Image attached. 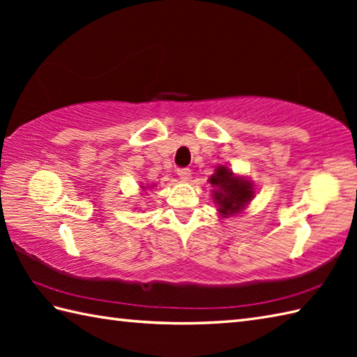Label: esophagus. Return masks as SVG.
I'll return each instance as SVG.
<instances>
[{
  "mask_svg": "<svg viewBox=\"0 0 357 357\" xmlns=\"http://www.w3.org/2000/svg\"><path fill=\"white\" fill-rule=\"evenodd\" d=\"M178 176L183 181H188L192 176V170L188 167H181V169H178Z\"/></svg>",
  "mask_w": 357,
  "mask_h": 357,
  "instance_id": "esophagus-1",
  "label": "esophagus"
}]
</instances>
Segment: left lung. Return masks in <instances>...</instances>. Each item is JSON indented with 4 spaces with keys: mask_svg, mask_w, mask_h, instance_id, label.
Instances as JSON below:
<instances>
[{
    "mask_svg": "<svg viewBox=\"0 0 357 357\" xmlns=\"http://www.w3.org/2000/svg\"><path fill=\"white\" fill-rule=\"evenodd\" d=\"M210 183L216 187L213 199L218 204L219 213L224 218L239 213L253 198L252 183L234 176L233 172L224 165L218 167L216 173L210 178Z\"/></svg>",
    "mask_w": 357,
    "mask_h": 357,
    "instance_id": "8db88e82",
    "label": "left lung"
}]
</instances>
